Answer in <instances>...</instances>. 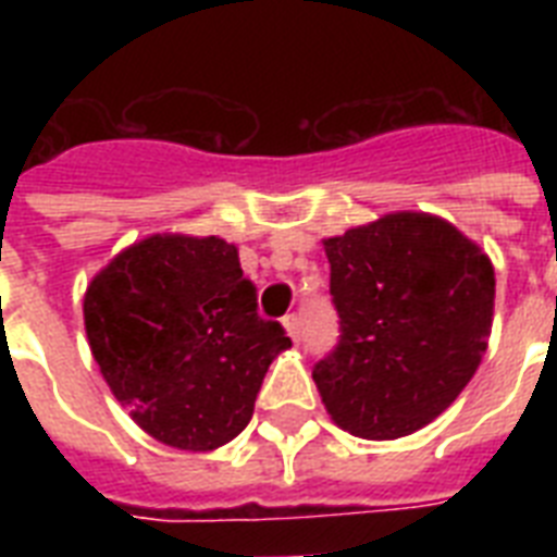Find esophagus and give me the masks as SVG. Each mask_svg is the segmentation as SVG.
<instances>
[{
  "instance_id": "obj_1",
  "label": "esophagus",
  "mask_w": 557,
  "mask_h": 557,
  "mask_svg": "<svg viewBox=\"0 0 557 557\" xmlns=\"http://www.w3.org/2000/svg\"><path fill=\"white\" fill-rule=\"evenodd\" d=\"M283 326H286L288 338L297 344V341H300V330H304V326H300V314H286V318H283Z\"/></svg>"
}]
</instances>
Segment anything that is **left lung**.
Here are the masks:
<instances>
[{"label": "left lung", "mask_w": 557, "mask_h": 557, "mask_svg": "<svg viewBox=\"0 0 557 557\" xmlns=\"http://www.w3.org/2000/svg\"><path fill=\"white\" fill-rule=\"evenodd\" d=\"M338 347L312 379L364 440L419 431L466 389L488 347L494 265L457 227L398 210L323 239Z\"/></svg>", "instance_id": "8db88e82"}]
</instances>
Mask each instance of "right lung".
<instances>
[{
  "label": "right lung",
  "instance_id": "right-lung-1",
  "mask_svg": "<svg viewBox=\"0 0 557 557\" xmlns=\"http://www.w3.org/2000/svg\"><path fill=\"white\" fill-rule=\"evenodd\" d=\"M91 356L152 440L213 450L245 431L269 364L292 347L257 314L236 245L156 234L121 251L83 297Z\"/></svg>",
  "mask_w": 557,
  "mask_h": 557
}]
</instances>
